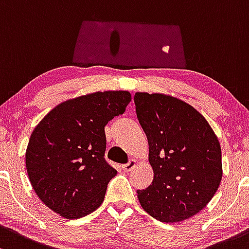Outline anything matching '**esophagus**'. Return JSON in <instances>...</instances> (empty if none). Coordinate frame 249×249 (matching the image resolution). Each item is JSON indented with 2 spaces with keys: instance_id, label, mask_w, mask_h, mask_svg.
I'll list each match as a JSON object with an SVG mask.
<instances>
[{
  "instance_id": "obj_1",
  "label": "esophagus",
  "mask_w": 249,
  "mask_h": 249,
  "mask_svg": "<svg viewBox=\"0 0 249 249\" xmlns=\"http://www.w3.org/2000/svg\"><path fill=\"white\" fill-rule=\"evenodd\" d=\"M136 166H137V161H136V160H130L126 164L123 166V169H124V172H130L132 171Z\"/></svg>"
}]
</instances>
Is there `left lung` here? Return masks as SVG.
<instances>
[{
    "label": "left lung",
    "mask_w": 249,
    "mask_h": 249,
    "mask_svg": "<svg viewBox=\"0 0 249 249\" xmlns=\"http://www.w3.org/2000/svg\"><path fill=\"white\" fill-rule=\"evenodd\" d=\"M136 113L149 143L151 185L138 190L141 205L166 223L195 216L216 193L222 180L218 138L199 112L164 94H135Z\"/></svg>",
    "instance_id": "8db88e82"
}]
</instances>
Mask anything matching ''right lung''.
Masks as SVG:
<instances>
[{
	"mask_svg": "<svg viewBox=\"0 0 249 249\" xmlns=\"http://www.w3.org/2000/svg\"><path fill=\"white\" fill-rule=\"evenodd\" d=\"M131 101L126 90L96 91L57 105L33 130L26 169L40 200L76 219L95 211L117 171L105 160V126Z\"/></svg>",
	"mask_w": 249,
	"mask_h": 249,
	"instance_id": "obj_1",
	"label": "right lung"
}]
</instances>
